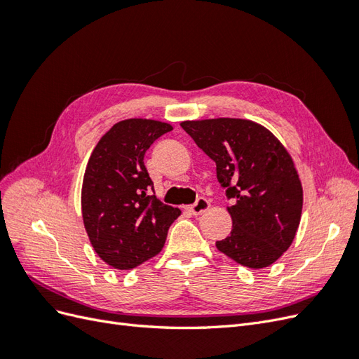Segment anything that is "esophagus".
Segmentation results:
<instances>
[{"label": "esophagus", "instance_id": "1", "mask_svg": "<svg viewBox=\"0 0 359 359\" xmlns=\"http://www.w3.org/2000/svg\"><path fill=\"white\" fill-rule=\"evenodd\" d=\"M208 208H210V202L206 201L205 198H198L196 202L189 206V212L193 214V215H201L202 212H205Z\"/></svg>", "mask_w": 359, "mask_h": 359}]
</instances>
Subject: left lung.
<instances>
[{
	"mask_svg": "<svg viewBox=\"0 0 359 359\" xmlns=\"http://www.w3.org/2000/svg\"><path fill=\"white\" fill-rule=\"evenodd\" d=\"M181 127L215 161L232 231L215 247L243 266L274 264L290 247L302 212V186L283 144L250 119L212 118Z\"/></svg>",
	"mask_w": 359,
	"mask_h": 359,
	"instance_id": "obj_1",
	"label": "left lung"
}]
</instances>
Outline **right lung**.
<instances>
[{
	"instance_id": "right-lung-1",
	"label": "right lung",
	"mask_w": 359,
	"mask_h": 359,
	"mask_svg": "<svg viewBox=\"0 0 359 359\" xmlns=\"http://www.w3.org/2000/svg\"><path fill=\"white\" fill-rule=\"evenodd\" d=\"M173 127L130 118L97 142L82 182V220L94 252L115 269H133L157 256L181 211L161 203L144 165L147 149Z\"/></svg>"
}]
</instances>
